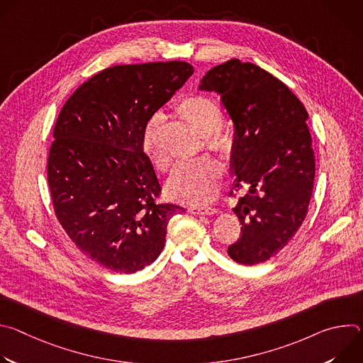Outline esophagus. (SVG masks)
<instances>
[{"mask_svg": "<svg viewBox=\"0 0 363 363\" xmlns=\"http://www.w3.org/2000/svg\"><path fill=\"white\" fill-rule=\"evenodd\" d=\"M188 213L195 216H213V214H217L218 210L216 206H189Z\"/></svg>", "mask_w": 363, "mask_h": 363, "instance_id": "obj_1", "label": "esophagus"}]
</instances>
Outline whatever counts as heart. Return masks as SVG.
<instances>
[{
	"label": "heart",
	"instance_id": "obj_1",
	"mask_svg": "<svg viewBox=\"0 0 363 363\" xmlns=\"http://www.w3.org/2000/svg\"><path fill=\"white\" fill-rule=\"evenodd\" d=\"M174 112L194 132L202 136L203 146L221 157H230L235 146V138L230 129L223 126V112L216 103L203 96H192L178 101ZM160 118H150L142 132V150L158 172L168 168V158L162 153L157 140ZM221 168L210 160H198L178 167L165 184L169 199L188 203L205 205L211 202L220 188Z\"/></svg>",
	"mask_w": 363,
	"mask_h": 363
}]
</instances>
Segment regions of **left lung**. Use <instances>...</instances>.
Returning <instances> with one entry per match:
<instances>
[{
    "label": "left lung",
    "mask_w": 363,
    "mask_h": 363,
    "mask_svg": "<svg viewBox=\"0 0 363 363\" xmlns=\"http://www.w3.org/2000/svg\"><path fill=\"white\" fill-rule=\"evenodd\" d=\"M199 89L221 94L235 126L234 188L245 192L233 208L241 234L228 255L245 266L264 263L290 242L308 211L316 171L308 115L281 80L237 59L206 72Z\"/></svg>",
    "instance_id": "obj_1"
}]
</instances>
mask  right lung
Listing matches in <instances>:
<instances>
[{
    "label": "right lung",
    "instance_id": "1",
    "mask_svg": "<svg viewBox=\"0 0 363 363\" xmlns=\"http://www.w3.org/2000/svg\"><path fill=\"white\" fill-rule=\"evenodd\" d=\"M185 62L101 70L67 99L47 160L59 223L90 260L136 273L157 260L169 220L185 210L158 202L161 185L142 150L146 122L191 77Z\"/></svg>",
    "mask_w": 363,
    "mask_h": 363
}]
</instances>
